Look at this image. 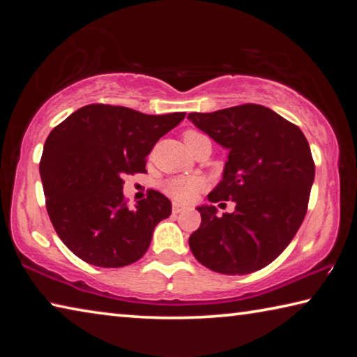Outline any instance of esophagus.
Here are the masks:
<instances>
[{
  "label": "esophagus",
  "instance_id": "1",
  "mask_svg": "<svg viewBox=\"0 0 357 357\" xmlns=\"http://www.w3.org/2000/svg\"><path fill=\"white\" fill-rule=\"evenodd\" d=\"M187 208L185 206H183V204H179V203H173V213L174 214H179V213H183V211H185Z\"/></svg>",
  "mask_w": 357,
  "mask_h": 357
}]
</instances>
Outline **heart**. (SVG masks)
<instances>
[{
  "instance_id": "1",
  "label": "heart",
  "mask_w": 357,
  "mask_h": 357,
  "mask_svg": "<svg viewBox=\"0 0 357 357\" xmlns=\"http://www.w3.org/2000/svg\"><path fill=\"white\" fill-rule=\"evenodd\" d=\"M202 140H208V137L203 135L202 132H184V142L189 148ZM162 189H164L168 197L174 198V200L181 203H190L204 189V179L200 176H172L162 183Z\"/></svg>"
}]
</instances>
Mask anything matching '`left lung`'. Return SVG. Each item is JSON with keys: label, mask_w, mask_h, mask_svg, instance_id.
Masks as SVG:
<instances>
[{"label": "left lung", "mask_w": 357, "mask_h": 357, "mask_svg": "<svg viewBox=\"0 0 357 357\" xmlns=\"http://www.w3.org/2000/svg\"><path fill=\"white\" fill-rule=\"evenodd\" d=\"M198 129L229 149L211 203L231 200L233 214L200 206L202 225L189 238L198 261L219 274H252L273 263L304 220L315 162L298 126L268 107L244 104L189 113Z\"/></svg>", "instance_id": "8db88e82"}]
</instances>
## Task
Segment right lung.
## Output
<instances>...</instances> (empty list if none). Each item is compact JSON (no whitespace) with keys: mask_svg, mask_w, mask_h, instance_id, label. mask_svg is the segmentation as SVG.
Listing matches in <instances>:
<instances>
[{"mask_svg":"<svg viewBox=\"0 0 357 357\" xmlns=\"http://www.w3.org/2000/svg\"><path fill=\"white\" fill-rule=\"evenodd\" d=\"M184 116L91 104L50 132L39 172L48 217L72 253L99 268H123L146 253L172 202L149 190L132 209L123 178L146 173V155Z\"/></svg>","mask_w":357,"mask_h":357,"instance_id":"1","label":"right lung"}]
</instances>
